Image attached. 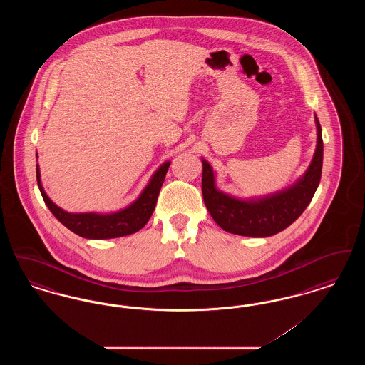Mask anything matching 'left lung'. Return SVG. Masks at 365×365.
<instances>
[{"label": "left lung", "mask_w": 365, "mask_h": 365, "mask_svg": "<svg viewBox=\"0 0 365 365\" xmlns=\"http://www.w3.org/2000/svg\"><path fill=\"white\" fill-rule=\"evenodd\" d=\"M317 145L311 165L293 186L284 190L260 197L241 200L219 190L215 183V173L202 158V195L212 219L227 232L265 238L275 235L294 223L312 201L322 178L323 138L319 119Z\"/></svg>", "instance_id": "8db88e82"}]
</instances>
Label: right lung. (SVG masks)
Returning a JSON list of instances; mask_svg holds the SVG:
<instances>
[{
  "mask_svg": "<svg viewBox=\"0 0 365 365\" xmlns=\"http://www.w3.org/2000/svg\"><path fill=\"white\" fill-rule=\"evenodd\" d=\"M170 161H165L150 178L148 186L140 192L138 198L128 205L127 208L113 213H70L64 209L57 207L46 192L41 183L39 167L36 165V182L42 194V198L48 208L51 209L54 217L64 226L75 232L79 237L87 240H110L130 235L139 231L150 219L160 189L164 183L165 175L170 167Z\"/></svg>",
  "mask_w": 365,
  "mask_h": 365,
  "instance_id": "1",
  "label": "right lung"
}]
</instances>
